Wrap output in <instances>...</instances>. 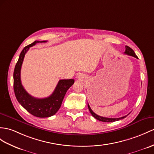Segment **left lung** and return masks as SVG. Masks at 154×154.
<instances>
[{"label":"left lung","mask_w":154,"mask_h":154,"mask_svg":"<svg viewBox=\"0 0 154 154\" xmlns=\"http://www.w3.org/2000/svg\"><path fill=\"white\" fill-rule=\"evenodd\" d=\"M125 54H127L128 55H131V56H133V57H135V58H138L137 56L136 55L135 53H134V51L131 49L130 47L126 46H125V51L124 52ZM88 108L89 110L90 113L91 114V115L94 117L95 119H98V120L100 121V122H116V121H118L119 119H123L127 117V116H123V117L121 118H105V117H102V116H99L97 114H96L95 113L93 112V110L91 109V108H90L89 104H88Z\"/></svg>","instance_id":"8db88e82"}]
</instances>
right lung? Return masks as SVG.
Segmentation results:
<instances>
[{
	"label": "right lung",
	"instance_id": "1",
	"mask_svg": "<svg viewBox=\"0 0 154 154\" xmlns=\"http://www.w3.org/2000/svg\"><path fill=\"white\" fill-rule=\"evenodd\" d=\"M46 42V40H36L25 46L21 52L14 71V90L17 101L30 114L38 118H48L54 116L61 107L67 90L74 83V79L59 80L53 93L43 99L35 98L25 91L21 82V69L25 55L29 48L34 45Z\"/></svg>",
	"mask_w": 154,
	"mask_h": 154
}]
</instances>
